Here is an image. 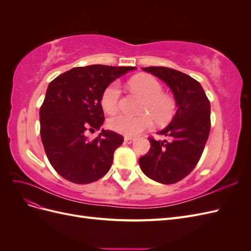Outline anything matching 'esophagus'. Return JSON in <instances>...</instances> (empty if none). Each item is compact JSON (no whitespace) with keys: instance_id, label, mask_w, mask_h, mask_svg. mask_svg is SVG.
<instances>
[{"instance_id":"1","label":"esophagus","mask_w":251,"mask_h":251,"mask_svg":"<svg viewBox=\"0 0 251 251\" xmlns=\"http://www.w3.org/2000/svg\"><path fill=\"white\" fill-rule=\"evenodd\" d=\"M125 142L126 143H127V144H131V143H133L134 142V138L133 137H128V136H126V137H125Z\"/></svg>"}]
</instances>
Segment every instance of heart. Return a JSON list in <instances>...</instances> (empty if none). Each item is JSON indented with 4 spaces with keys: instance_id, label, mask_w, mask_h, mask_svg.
Listing matches in <instances>:
<instances>
[{
    "instance_id": "heart-1",
    "label": "heart",
    "mask_w": 251,
    "mask_h": 251,
    "mask_svg": "<svg viewBox=\"0 0 251 251\" xmlns=\"http://www.w3.org/2000/svg\"><path fill=\"white\" fill-rule=\"evenodd\" d=\"M130 88L140 94L146 100L138 116L118 113L113 115L109 126L113 131L126 136H136L151 127L155 123L164 125L172 119L176 109L173 98L163 92L161 83L151 75H137L128 81ZM120 87L118 82H112L104 89L101 96V105L108 113L115 112L119 104Z\"/></svg>"
}]
</instances>
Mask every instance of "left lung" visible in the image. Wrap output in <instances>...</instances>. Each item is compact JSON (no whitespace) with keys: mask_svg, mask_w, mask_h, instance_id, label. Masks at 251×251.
I'll use <instances>...</instances> for the list:
<instances>
[{"mask_svg":"<svg viewBox=\"0 0 251 251\" xmlns=\"http://www.w3.org/2000/svg\"><path fill=\"white\" fill-rule=\"evenodd\" d=\"M143 71L164 81L174 94L177 111L158 134L169 140L150 139L148 154L139 158L143 174L162 184L186 177L200 160L210 131V103L200 82L166 67H147Z\"/></svg>","mask_w":251,"mask_h":251,"instance_id":"obj_1","label":"left lung"}]
</instances>
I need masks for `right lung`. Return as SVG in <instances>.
<instances>
[{
  "label": "right lung",
  "instance_id": "obj_1",
  "mask_svg": "<svg viewBox=\"0 0 251 251\" xmlns=\"http://www.w3.org/2000/svg\"><path fill=\"white\" fill-rule=\"evenodd\" d=\"M135 67L91 65L58 75L47 88L40 110L41 138L49 162L60 176L76 184L103 177L111 168L123 136L101 130L94 140L86 134L100 130L104 116V89Z\"/></svg>",
  "mask_w": 251,
  "mask_h": 251
}]
</instances>
